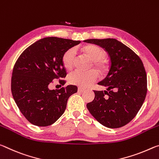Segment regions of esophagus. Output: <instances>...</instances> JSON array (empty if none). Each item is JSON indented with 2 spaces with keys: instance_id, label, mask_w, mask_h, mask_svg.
Here are the masks:
<instances>
[{
  "instance_id": "34e87169",
  "label": "esophagus",
  "mask_w": 159,
  "mask_h": 159,
  "mask_svg": "<svg viewBox=\"0 0 159 159\" xmlns=\"http://www.w3.org/2000/svg\"><path fill=\"white\" fill-rule=\"evenodd\" d=\"M84 91V89L82 88H78V92H83Z\"/></svg>"
}]
</instances>
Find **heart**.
I'll list each match as a JSON object with an SVG mask.
<instances>
[{
  "label": "heart",
  "instance_id": "b5f03b06",
  "mask_svg": "<svg viewBox=\"0 0 159 159\" xmlns=\"http://www.w3.org/2000/svg\"><path fill=\"white\" fill-rule=\"evenodd\" d=\"M82 51L85 55L93 61V67L100 73H103L107 70V65L103 58L106 56V52L102 48L97 45H86L82 48ZM75 57L74 49L70 48L65 52L62 57V62L65 68L70 70L73 66ZM98 74L95 70H89L88 72L75 71L70 74L68 81L71 84L78 86L80 87H88L97 81Z\"/></svg>",
  "mask_w": 159,
  "mask_h": 159
}]
</instances>
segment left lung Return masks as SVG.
I'll return each instance as SVG.
<instances>
[{"label":"left lung","instance_id":"1","mask_svg":"<svg viewBox=\"0 0 159 159\" xmlns=\"http://www.w3.org/2000/svg\"><path fill=\"white\" fill-rule=\"evenodd\" d=\"M107 51L111 60L107 76L98 84L107 87L93 91L95 97L87 107L103 126L118 128L133 119L147 92V79L142 60L132 49L115 39H87Z\"/></svg>","mask_w":159,"mask_h":159}]
</instances>
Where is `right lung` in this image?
<instances>
[{
  "label": "right lung",
  "mask_w": 159,
  "mask_h": 159,
  "mask_svg": "<svg viewBox=\"0 0 159 159\" xmlns=\"http://www.w3.org/2000/svg\"><path fill=\"white\" fill-rule=\"evenodd\" d=\"M58 37H46L36 41L22 52L15 62L11 79V91L21 113L27 120L39 127L55 123L66 110L69 97L77 92L75 85L58 90L49 89L53 80L67 75L62 62L65 52L79 44Z\"/></svg>",
  "instance_id": "right-lung-1"
}]
</instances>
